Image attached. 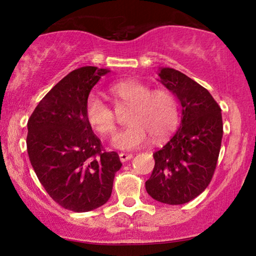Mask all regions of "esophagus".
Returning <instances> with one entry per match:
<instances>
[{
	"label": "esophagus",
	"instance_id": "obj_1",
	"mask_svg": "<svg viewBox=\"0 0 256 256\" xmlns=\"http://www.w3.org/2000/svg\"><path fill=\"white\" fill-rule=\"evenodd\" d=\"M118 156H120V160L121 162H127L130 158H132V154H126V152H121L118 154Z\"/></svg>",
	"mask_w": 256,
	"mask_h": 256
}]
</instances>
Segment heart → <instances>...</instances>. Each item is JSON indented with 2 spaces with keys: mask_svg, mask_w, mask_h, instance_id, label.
I'll return each mask as SVG.
<instances>
[{
  "mask_svg": "<svg viewBox=\"0 0 256 256\" xmlns=\"http://www.w3.org/2000/svg\"><path fill=\"white\" fill-rule=\"evenodd\" d=\"M110 93L118 102L132 106L128 115L130 126L113 138V146L118 149L132 150L144 146L150 136L163 138L176 128L180 120L178 101L166 88L152 90L146 84L128 80L115 84ZM87 122L96 132L110 136L116 129L115 114L104 99L96 93L86 100Z\"/></svg>",
  "mask_w": 256,
  "mask_h": 256,
  "instance_id": "heart-1",
  "label": "heart"
}]
</instances>
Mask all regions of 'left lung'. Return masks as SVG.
Returning <instances> with one entry per match:
<instances>
[{"mask_svg":"<svg viewBox=\"0 0 256 256\" xmlns=\"http://www.w3.org/2000/svg\"><path fill=\"white\" fill-rule=\"evenodd\" d=\"M160 82L182 106L180 126L163 148L154 152L155 166L146 190L169 205L188 202L208 188L222 138L219 104L204 87L174 68H160Z\"/></svg>","mask_w":256,"mask_h":256,"instance_id":"1","label":"left lung"}]
</instances>
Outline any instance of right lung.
<instances>
[{
  "label": "right lung",
  "mask_w": 256,
  "mask_h": 256,
  "mask_svg": "<svg viewBox=\"0 0 256 256\" xmlns=\"http://www.w3.org/2000/svg\"><path fill=\"white\" fill-rule=\"evenodd\" d=\"M107 68L84 66L45 96L28 121L26 148L40 184L56 202L73 212L106 204L122 163L104 152L85 114L86 100Z\"/></svg>",
  "instance_id": "obj_1"
}]
</instances>
